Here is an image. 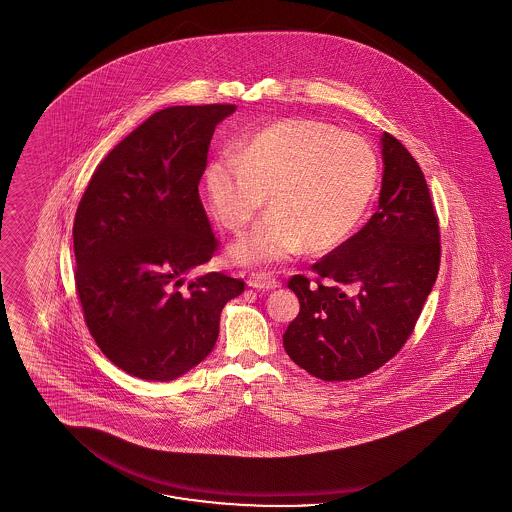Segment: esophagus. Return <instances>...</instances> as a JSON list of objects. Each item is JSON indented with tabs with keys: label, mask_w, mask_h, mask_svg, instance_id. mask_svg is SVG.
<instances>
[{
	"label": "esophagus",
	"mask_w": 512,
	"mask_h": 512,
	"mask_svg": "<svg viewBox=\"0 0 512 512\" xmlns=\"http://www.w3.org/2000/svg\"><path fill=\"white\" fill-rule=\"evenodd\" d=\"M247 284L255 289H276V287H280V280L272 278L266 272H253V274H249Z\"/></svg>",
	"instance_id": "34e87169"
}]
</instances>
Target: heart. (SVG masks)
<instances>
[{
    "mask_svg": "<svg viewBox=\"0 0 512 512\" xmlns=\"http://www.w3.org/2000/svg\"><path fill=\"white\" fill-rule=\"evenodd\" d=\"M377 183L379 160L364 137L297 118L247 135L234 154L205 169L211 211L230 232H242L268 194L270 213L230 251L247 265L341 246L364 219Z\"/></svg>",
    "mask_w": 512,
    "mask_h": 512,
    "instance_id": "obj_1",
    "label": "heart"
}]
</instances>
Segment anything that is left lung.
Returning <instances> with one entry per match:
<instances>
[{
  "label": "left lung",
  "instance_id": "obj_1",
  "mask_svg": "<svg viewBox=\"0 0 512 512\" xmlns=\"http://www.w3.org/2000/svg\"><path fill=\"white\" fill-rule=\"evenodd\" d=\"M379 209L366 226L287 287L301 310L287 326L289 358L322 381H350L385 366L419 320L440 268V226L415 158L390 133Z\"/></svg>",
  "mask_w": 512,
  "mask_h": 512
}]
</instances>
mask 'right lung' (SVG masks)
I'll return each instance as SVG.
<instances>
[{
    "label": "right lung",
    "instance_id": "add662e5",
    "mask_svg": "<svg viewBox=\"0 0 512 512\" xmlns=\"http://www.w3.org/2000/svg\"><path fill=\"white\" fill-rule=\"evenodd\" d=\"M234 104L171 106L116 144L74 219L76 293L104 356L144 381H173L215 347L246 284L204 272L219 240L200 200L215 125Z\"/></svg>",
    "mask_w": 512,
    "mask_h": 512
}]
</instances>
